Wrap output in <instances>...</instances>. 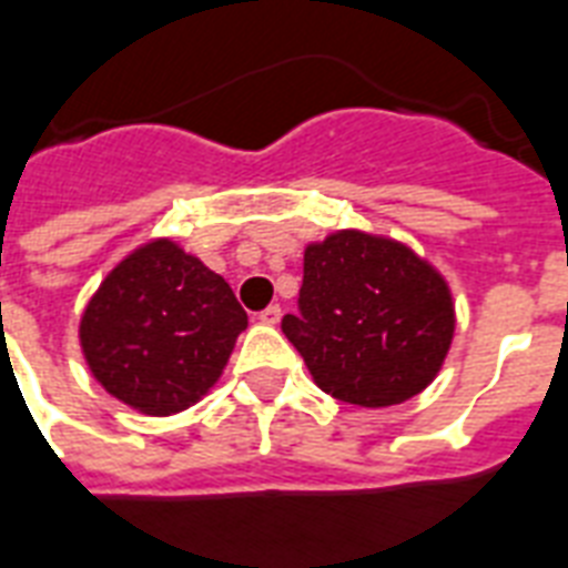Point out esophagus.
<instances>
[{
	"instance_id": "1",
	"label": "esophagus",
	"mask_w": 568,
	"mask_h": 568,
	"mask_svg": "<svg viewBox=\"0 0 568 568\" xmlns=\"http://www.w3.org/2000/svg\"><path fill=\"white\" fill-rule=\"evenodd\" d=\"M257 320H261L263 325H278L281 323V307L270 305L266 311H261V314H257Z\"/></svg>"
}]
</instances>
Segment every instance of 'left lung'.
<instances>
[{
	"instance_id": "1",
	"label": "left lung",
	"mask_w": 568,
	"mask_h": 568,
	"mask_svg": "<svg viewBox=\"0 0 568 568\" xmlns=\"http://www.w3.org/2000/svg\"><path fill=\"white\" fill-rule=\"evenodd\" d=\"M456 314L442 272L390 236L337 231L305 248L298 314L281 332L325 394L406 403L438 376Z\"/></svg>"
}]
</instances>
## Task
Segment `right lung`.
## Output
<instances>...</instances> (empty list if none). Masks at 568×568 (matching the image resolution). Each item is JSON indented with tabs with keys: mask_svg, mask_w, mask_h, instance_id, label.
I'll use <instances>...</instances> for the list:
<instances>
[{
	"mask_svg": "<svg viewBox=\"0 0 568 568\" xmlns=\"http://www.w3.org/2000/svg\"><path fill=\"white\" fill-rule=\"evenodd\" d=\"M248 316L231 284L171 240L130 252L79 320L88 371L153 417L178 415L222 376Z\"/></svg>",
	"mask_w": 568,
	"mask_h": 568,
	"instance_id": "1",
	"label": "right lung"
}]
</instances>
